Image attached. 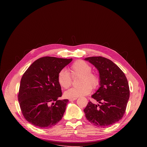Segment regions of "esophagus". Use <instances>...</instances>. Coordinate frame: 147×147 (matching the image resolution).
Masks as SVG:
<instances>
[{
  "label": "esophagus",
  "instance_id": "34e87169",
  "mask_svg": "<svg viewBox=\"0 0 147 147\" xmlns=\"http://www.w3.org/2000/svg\"><path fill=\"white\" fill-rule=\"evenodd\" d=\"M77 99V98H70L69 99V100L70 101H74V100H76Z\"/></svg>",
  "mask_w": 147,
  "mask_h": 147
}]
</instances>
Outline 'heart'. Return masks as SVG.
I'll list each match as a JSON object with an SVG mask.
<instances>
[{"mask_svg":"<svg viewBox=\"0 0 147 147\" xmlns=\"http://www.w3.org/2000/svg\"><path fill=\"white\" fill-rule=\"evenodd\" d=\"M92 68L85 61L78 60L75 61L70 67L72 77H80L78 87L69 89L65 92L67 98H75L89 94L93 88H96L100 83L98 75L91 72ZM57 81L61 87L68 88L71 84V78L70 73L66 70L62 69L57 76Z\"/></svg>","mask_w":147,"mask_h":147,"instance_id":"heart-1","label":"heart"}]
</instances>
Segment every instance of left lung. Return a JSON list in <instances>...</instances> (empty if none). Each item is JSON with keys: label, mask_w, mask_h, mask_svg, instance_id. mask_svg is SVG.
Segmentation results:
<instances>
[{"label": "left lung", "mask_w": 147, "mask_h": 147, "mask_svg": "<svg viewBox=\"0 0 147 147\" xmlns=\"http://www.w3.org/2000/svg\"><path fill=\"white\" fill-rule=\"evenodd\" d=\"M99 71V88L84 109L87 119L98 127H107L122 119L130 96L129 83L122 70L111 60L101 56L86 57Z\"/></svg>", "instance_id": "1"}]
</instances>
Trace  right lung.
<instances>
[{"mask_svg": "<svg viewBox=\"0 0 147 147\" xmlns=\"http://www.w3.org/2000/svg\"><path fill=\"white\" fill-rule=\"evenodd\" d=\"M73 60L46 56L35 60L21 79L18 99L22 112L36 127L48 129L63 116L68 99L62 95L59 73Z\"/></svg>", "mask_w": 147, "mask_h": 147, "instance_id": "1", "label": "right lung"}]
</instances>
